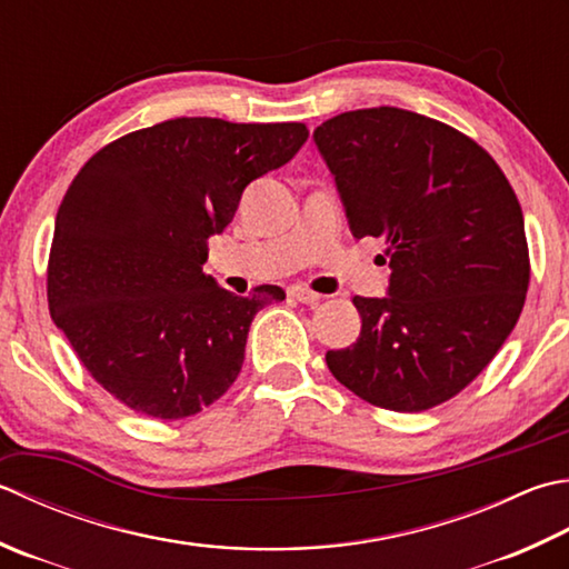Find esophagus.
<instances>
[{"mask_svg": "<svg viewBox=\"0 0 569 569\" xmlns=\"http://www.w3.org/2000/svg\"><path fill=\"white\" fill-rule=\"evenodd\" d=\"M288 296L298 300V303H308V306H313L320 300V293L310 291V288H303V286H291V288H288Z\"/></svg>", "mask_w": 569, "mask_h": 569, "instance_id": "obj_1", "label": "esophagus"}]
</instances>
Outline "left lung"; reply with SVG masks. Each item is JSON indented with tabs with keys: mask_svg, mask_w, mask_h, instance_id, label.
Listing matches in <instances>:
<instances>
[{
	"mask_svg": "<svg viewBox=\"0 0 569 569\" xmlns=\"http://www.w3.org/2000/svg\"><path fill=\"white\" fill-rule=\"evenodd\" d=\"M313 140L352 237L382 239L392 269L385 298H352L360 338L328 350V370L382 409L447 402L496 358L526 303L513 187L469 136L402 108L340 113Z\"/></svg>",
	"mask_w": 569,
	"mask_h": 569,
	"instance_id": "obj_1",
	"label": "left lung"
}]
</instances>
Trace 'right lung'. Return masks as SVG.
<instances>
[{
    "label": "right lung",
    "mask_w": 569,
    "mask_h": 569,
    "mask_svg": "<svg viewBox=\"0 0 569 569\" xmlns=\"http://www.w3.org/2000/svg\"><path fill=\"white\" fill-rule=\"evenodd\" d=\"M308 140L303 122L174 118L88 160L56 214L47 296L56 328L118 402L184 419L227 392L253 316L278 286L233 296L202 271L249 182Z\"/></svg>",
    "instance_id": "add662e5"
}]
</instances>
